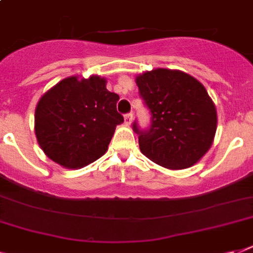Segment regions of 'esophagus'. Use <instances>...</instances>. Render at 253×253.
<instances>
[{
  "label": "esophagus",
  "instance_id": "34e87169",
  "mask_svg": "<svg viewBox=\"0 0 253 253\" xmlns=\"http://www.w3.org/2000/svg\"><path fill=\"white\" fill-rule=\"evenodd\" d=\"M132 118H134L132 113H128V114L125 115V123H126L127 126H130L131 123H132Z\"/></svg>",
  "mask_w": 253,
  "mask_h": 253
}]
</instances>
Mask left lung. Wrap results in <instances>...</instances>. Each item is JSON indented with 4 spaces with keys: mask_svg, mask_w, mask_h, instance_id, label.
Instances as JSON below:
<instances>
[{
    "mask_svg": "<svg viewBox=\"0 0 253 253\" xmlns=\"http://www.w3.org/2000/svg\"><path fill=\"white\" fill-rule=\"evenodd\" d=\"M135 81L152 115L150 130H139L134 123L142 154L168 169L200 162L214 142L218 122L204 85L182 71L167 68L147 71Z\"/></svg>",
    "mask_w": 253,
    "mask_h": 253,
    "instance_id": "1",
    "label": "left lung"
}]
</instances>
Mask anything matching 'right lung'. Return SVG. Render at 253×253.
Returning <instances> with one entry per match:
<instances>
[{"instance_id":"obj_1","label":"right lung","mask_w":253,"mask_h":253,"mask_svg":"<svg viewBox=\"0 0 253 253\" xmlns=\"http://www.w3.org/2000/svg\"><path fill=\"white\" fill-rule=\"evenodd\" d=\"M118 99L95 75L67 77L45 91L35 109V135L47 158L69 169L101 158L123 122Z\"/></svg>"}]
</instances>
